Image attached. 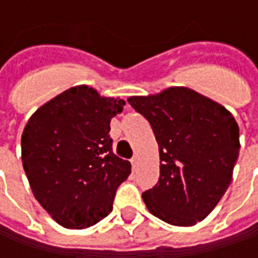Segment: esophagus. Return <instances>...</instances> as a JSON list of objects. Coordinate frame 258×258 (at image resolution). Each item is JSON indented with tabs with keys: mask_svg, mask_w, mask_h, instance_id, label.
Here are the masks:
<instances>
[{
	"mask_svg": "<svg viewBox=\"0 0 258 258\" xmlns=\"http://www.w3.org/2000/svg\"><path fill=\"white\" fill-rule=\"evenodd\" d=\"M131 164H132V168H134V171H136V168H138V158H136V156L131 159Z\"/></svg>",
	"mask_w": 258,
	"mask_h": 258,
	"instance_id": "1",
	"label": "esophagus"
}]
</instances>
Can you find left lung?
Returning <instances> with one entry per match:
<instances>
[{
	"label": "left lung",
	"instance_id": "obj_1",
	"mask_svg": "<svg viewBox=\"0 0 258 258\" xmlns=\"http://www.w3.org/2000/svg\"><path fill=\"white\" fill-rule=\"evenodd\" d=\"M127 102L148 119L159 146V182L142 194L146 208L176 227L203 221L231 183L240 154L231 112L183 86Z\"/></svg>",
	"mask_w": 258,
	"mask_h": 258
}]
</instances>
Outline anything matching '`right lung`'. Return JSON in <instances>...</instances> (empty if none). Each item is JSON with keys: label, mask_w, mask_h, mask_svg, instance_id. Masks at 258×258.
Here are the masks:
<instances>
[{"label": "right lung", "mask_w": 258, "mask_h": 258, "mask_svg": "<svg viewBox=\"0 0 258 258\" xmlns=\"http://www.w3.org/2000/svg\"><path fill=\"white\" fill-rule=\"evenodd\" d=\"M126 104L80 85L40 106L21 135V161L35 200L64 228L107 217L131 162L112 151L110 120Z\"/></svg>", "instance_id": "add662e5"}]
</instances>
